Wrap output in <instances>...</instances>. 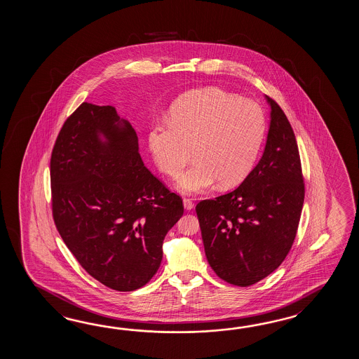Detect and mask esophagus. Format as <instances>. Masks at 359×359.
I'll list each match as a JSON object with an SVG mask.
<instances>
[{"instance_id":"1","label":"esophagus","mask_w":359,"mask_h":359,"mask_svg":"<svg viewBox=\"0 0 359 359\" xmlns=\"http://www.w3.org/2000/svg\"><path fill=\"white\" fill-rule=\"evenodd\" d=\"M183 206L186 210H191L194 208V201L189 198H183Z\"/></svg>"}]
</instances>
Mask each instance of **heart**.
I'll list each match as a JSON object with an SVG mask.
<instances>
[{
	"label": "heart",
	"instance_id": "heart-1",
	"mask_svg": "<svg viewBox=\"0 0 359 359\" xmlns=\"http://www.w3.org/2000/svg\"><path fill=\"white\" fill-rule=\"evenodd\" d=\"M266 135V115L252 100L221 88L183 96L170 110L169 124L155 126L149 146L156 167L176 178L194 158L196 163L177 182L183 194L223 189L243 182L258 159Z\"/></svg>",
	"mask_w": 359,
	"mask_h": 359
}]
</instances>
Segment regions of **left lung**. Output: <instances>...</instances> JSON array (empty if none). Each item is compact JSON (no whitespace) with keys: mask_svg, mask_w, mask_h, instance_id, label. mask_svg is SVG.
Listing matches in <instances>:
<instances>
[{"mask_svg":"<svg viewBox=\"0 0 359 359\" xmlns=\"http://www.w3.org/2000/svg\"><path fill=\"white\" fill-rule=\"evenodd\" d=\"M267 100L271 126L259 163L237 189L196 205L210 267L241 287L280 267L294 244L304 203L297 138L283 109Z\"/></svg>","mask_w":359,"mask_h":359,"instance_id":"left-lung-1","label":"left lung"}]
</instances>
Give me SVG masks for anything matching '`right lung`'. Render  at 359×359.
<instances>
[{
    "instance_id": "1",
    "label": "right lung",
    "mask_w": 359,
    "mask_h": 359,
    "mask_svg": "<svg viewBox=\"0 0 359 359\" xmlns=\"http://www.w3.org/2000/svg\"><path fill=\"white\" fill-rule=\"evenodd\" d=\"M50 178L55 226L86 272L116 291L149 283L164 237L182 217V198L144 165L136 132L115 107L83 102L69 115Z\"/></svg>"
}]
</instances>
